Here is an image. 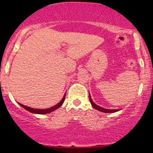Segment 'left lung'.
<instances>
[{
  "mask_svg": "<svg viewBox=\"0 0 153 153\" xmlns=\"http://www.w3.org/2000/svg\"><path fill=\"white\" fill-rule=\"evenodd\" d=\"M89 99H90V102H91L92 106H93V108H95L96 110L100 111H102L104 113H114V112L118 111H119L118 109H107V108H104L103 107H101V106H99L98 105H97V104L93 102V100H92V98L91 97V95H90V93H89Z\"/></svg>",
  "mask_w": 153,
  "mask_h": 153,
  "instance_id": "1",
  "label": "left lung"
}]
</instances>
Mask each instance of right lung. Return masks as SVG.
<instances>
[{
	"instance_id": "obj_1",
	"label": "right lung",
	"mask_w": 153,
	"mask_h": 153,
	"mask_svg": "<svg viewBox=\"0 0 153 153\" xmlns=\"http://www.w3.org/2000/svg\"><path fill=\"white\" fill-rule=\"evenodd\" d=\"M65 94L63 97H62V99L61 100V101H60L59 103H58L56 105L52 106L51 108H46V109H37V108H30L29 107V106H26L24 105V104H22L20 103L19 105L21 106H22L23 108H25V109L28 111H30L31 113H33V114H49V113H51L53 111L57 109L60 107V106H62V104H63V102L65 101Z\"/></svg>"
}]
</instances>
